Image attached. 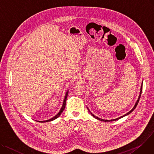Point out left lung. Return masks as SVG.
Returning a JSON list of instances; mask_svg holds the SVG:
<instances>
[{
    "mask_svg": "<svg viewBox=\"0 0 154 154\" xmlns=\"http://www.w3.org/2000/svg\"><path fill=\"white\" fill-rule=\"evenodd\" d=\"M142 86H141V88H140V95H139V99H138V100L137 101V102H136V103H135V105L134 106V107L132 108V109L131 111H129L128 113H127L126 114H125V115H124L123 116H121V117H119V118H117V119H113V120H104V119H100V118H99V117H97L96 116H95L94 115H93L91 112H90V113L91 114V115L94 117H95V118H96L97 119H98V120H99V121H104V122H109V121H116V120H117V119H120V118H121V117H124V116H126V115H128L129 114H130L131 112H132L134 109H135V108L136 107V106H137V104L139 103V99H140V96H141V93H142Z\"/></svg>",
    "mask_w": 154,
    "mask_h": 154,
    "instance_id": "obj_1",
    "label": "left lung"
}]
</instances>
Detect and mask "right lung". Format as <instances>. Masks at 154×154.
Wrapping results in <instances>:
<instances>
[{
  "instance_id": "1",
  "label": "right lung",
  "mask_w": 154,
  "mask_h": 154,
  "mask_svg": "<svg viewBox=\"0 0 154 154\" xmlns=\"http://www.w3.org/2000/svg\"><path fill=\"white\" fill-rule=\"evenodd\" d=\"M68 92H67L66 93V96H65V99H64V101H63V106H62V107L61 108V109H60V112L55 116V117H53V118H51V119H50L49 120H47V121H38V122H49V121H53V120H55V119H57V118H58V117L61 115V114L63 112V111H64V109H65V106H66V98H67V96H68Z\"/></svg>"
}]
</instances>
